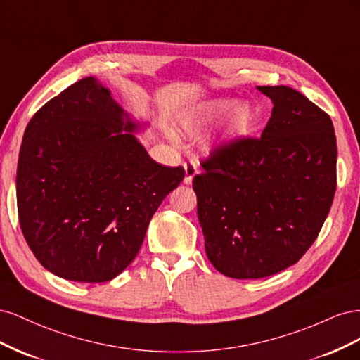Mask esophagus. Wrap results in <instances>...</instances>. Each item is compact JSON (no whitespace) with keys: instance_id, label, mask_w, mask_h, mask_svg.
<instances>
[{"instance_id":"1","label":"esophagus","mask_w":360,"mask_h":360,"mask_svg":"<svg viewBox=\"0 0 360 360\" xmlns=\"http://www.w3.org/2000/svg\"><path fill=\"white\" fill-rule=\"evenodd\" d=\"M198 171H200V169H198V165H197V163H195L193 160L184 163V183L191 184L192 180H193V177L198 174Z\"/></svg>"}]
</instances>
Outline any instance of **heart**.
<instances>
[{
	"mask_svg": "<svg viewBox=\"0 0 360 360\" xmlns=\"http://www.w3.org/2000/svg\"><path fill=\"white\" fill-rule=\"evenodd\" d=\"M228 110L231 112L226 115L225 136L234 138L246 134L255 118L254 108L248 102L234 105L231 99H214L205 103L197 114L192 115V118L189 120V126L192 129H201L225 115Z\"/></svg>",
	"mask_w": 360,
	"mask_h": 360,
	"instance_id": "heart-1",
	"label": "heart"
}]
</instances>
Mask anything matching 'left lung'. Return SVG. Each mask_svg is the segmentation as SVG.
Wrapping results in <instances>:
<instances>
[{"mask_svg": "<svg viewBox=\"0 0 360 360\" xmlns=\"http://www.w3.org/2000/svg\"><path fill=\"white\" fill-rule=\"evenodd\" d=\"M257 89L274 102L261 138L214 148L192 181L205 254L234 279L296 264L317 238L336 191L330 117L290 86Z\"/></svg>", "mask_w": 360, "mask_h": 360, "instance_id": "1", "label": "left lung"}]
</instances>
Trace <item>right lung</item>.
Returning <instances> with one entry per match:
<instances>
[{
  "label": "right lung",
  "instance_id": "obj_1",
  "mask_svg": "<svg viewBox=\"0 0 360 360\" xmlns=\"http://www.w3.org/2000/svg\"><path fill=\"white\" fill-rule=\"evenodd\" d=\"M138 127L93 76L30 120L16 172L19 224L51 274L76 282L114 279L136 257L158 207L184 179L181 167L148 156L130 134Z\"/></svg>",
  "mask_w": 360,
  "mask_h": 360
}]
</instances>
